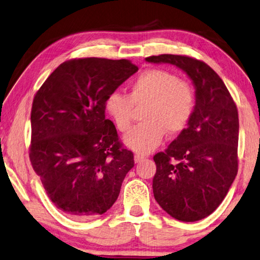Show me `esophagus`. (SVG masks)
Wrapping results in <instances>:
<instances>
[{
    "instance_id": "obj_1",
    "label": "esophagus",
    "mask_w": 260,
    "mask_h": 260,
    "mask_svg": "<svg viewBox=\"0 0 260 260\" xmlns=\"http://www.w3.org/2000/svg\"><path fill=\"white\" fill-rule=\"evenodd\" d=\"M144 158H145V157H144L143 154H138V153H136V154L134 155V161H135L136 164H138V162H140V161H142V160H143Z\"/></svg>"
}]
</instances>
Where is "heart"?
Masks as SVG:
<instances>
[{
	"instance_id": "obj_1",
	"label": "heart",
	"mask_w": 260,
	"mask_h": 260,
	"mask_svg": "<svg viewBox=\"0 0 260 260\" xmlns=\"http://www.w3.org/2000/svg\"><path fill=\"white\" fill-rule=\"evenodd\" d=\"M145 105L144 122L125 135L124 143L139 153H149L161 143L165 132L177 135L190 124L196 95L187 82L164 69H148L129 85L128 95L112 92L105 107L116 128L125 133L132 124L134 106Z\"/></svg>"
}]
</instances>
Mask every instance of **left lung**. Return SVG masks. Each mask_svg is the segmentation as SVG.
I'll return each mask as SVG.
<instances>
[{"instance_id":"obj_1","label":"left lung","mask_w":260,"mask_h":260,"mask_svg":"<svg viewBox=\"0 0 260 260\" xmlns=\"http://www.w3.org/2000/svg\"><path fill=\"white\" fill-rule=\"evenodd\" d=\"M183 70L196 88L188 126L153 157L155 201L175 219L197 221L214 212L238 173L239 116L221 78L208 64L185 55L161 54L145 59Z\"/></svg>"}]
</instances>
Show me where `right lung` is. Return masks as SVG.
I'll return each mask as SVG.
<instances>
[{
    "label": "right lung",
    "instance_id": "obj_1",
    "mask_svg": "<svg viewBox=\"0 0 260 260\" xmlns=\"http://www.w3.org/2000/svg\"><path fill=\"white\" fill-rule=\"evenodd\" d=\"M129 60L74 59L61 63L31 107L29 158L56 208L75 219L105 214L134 167L114 122L107 96L138 72Z\"/></svg>",
    "mask_w": 260,
    "mask_h": 260
}]
</instances>
